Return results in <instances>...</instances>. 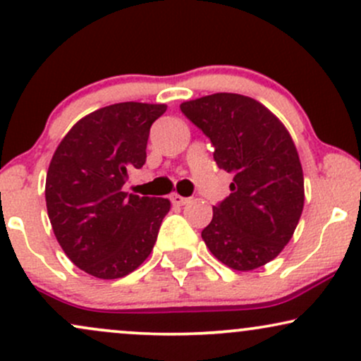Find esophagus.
<instances>
[{
	"label": "esophagus",
	"instance_id": "obj_1",
	"mask_svg": "<svg viewBox=\"0 0 361 361\" xmlns=\"http://www.w3.org/2000/svg\"><path fill=\"white\" fill-rule=\"evenodd\" d=\"M171 202L174 205H185L188 202V199L187 197H181V195H178V193H173L171 195Z\"/></svg>",
	"mask_w": 361,
	"mask_h": 361
}]
</instances>
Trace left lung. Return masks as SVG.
Segmentation results:
<instances>
[{
  "label": "left lung",
  "mask_w": 361,
  "mask_h": 361,
  "mask_svg": "<svg viewBox=\"0 0 361 361\" xmlns=\"http://www.w3.org/2000/svg\"><path fill=\"white\" fill-rule=\"evenodd\" d=\"M209 137L214 161L233 174L202 238L217 260L252 271L291 240L303 211V171L290 133L255 99L219 92L180 106Z\"/></svg>",
  "instance_id": "8db88e82"
}]
</instances>
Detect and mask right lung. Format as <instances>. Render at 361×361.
<instances>
[{
    "label": "right lung",
    "mask_w": 361,
    "mask_h": 361,
    "mask_svg": "<svg viewBox=\"0 0 361 361\" xmlns=\"http://www.w3.org/2000/svg\"><path fill=\"white\" fill-rule=\"evenodd\" d=\"M166 104L120 102L75 123L46 176L47 216L63 252L99 279H118L152 252L168 199L123 192L147 159L152 123Z\"/></svg>",
    "instance_id": "1"
}]
</instances>
